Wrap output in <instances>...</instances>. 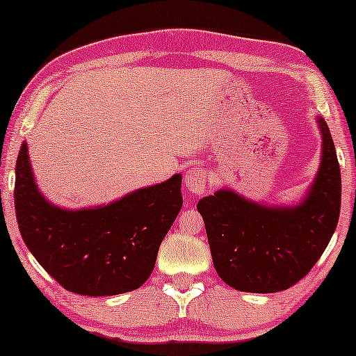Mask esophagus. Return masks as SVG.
<instances>
[{
    "mask_svg": "<svg viewBox=\"0 0 356 356\" xmlns=\"http://www.w3.org/2000/svg\"><path fill=\"white\" fill-rule=\"evenodd\" d=\"M207 184V177L204 173L202 168H189L186 175H184V186L191 194H202L206 191Z\"/></svg>",
    "mask_w": 356,
    "mask_h": 356,
    "instance_id": "obj_1",
    "label": "esophagus"
}]
</instances>
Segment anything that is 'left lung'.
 <instances>
[{"mask_svg": "<svg viewBox=\"0 0 356 356\" xmlns=\"http://www.w3.org/2000/svg\"><path fill=\"white\" fill-rule=\"evenodd\" d=\"M323 138L313 186L291 207H270L220 189L202 197L213 267L227 285L250 293H275L300 282L327 248L340 213L342 179L334 140L318 116Z\"/></svg>", "mask_w": 356, "mask_h": 356, "instance_id": "left-lung-1", "label": "left lung"}]
</instances>
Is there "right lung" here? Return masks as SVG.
I'll list each match as a JSON object with an SVG mask.
<instances>
[{
    "label": "right lung",
    "mask_w": 356,
    "mask_h": 356,
    "mask_svg": "<svg viewBox=\"0 0 356 356\" xmlns=\"http://www.w3.org/2000/svg\"><path fill=\"white\" fill-rule=\"evenodd\" d=\"M181 206L179 173L106 206H53L33 178L27 144L19 150L14 207L22 240L72 293L108 296L139 289L152 274L160 243Z\"/></svg>",
    "instance_id": "obj_1"
}]
</instances>
